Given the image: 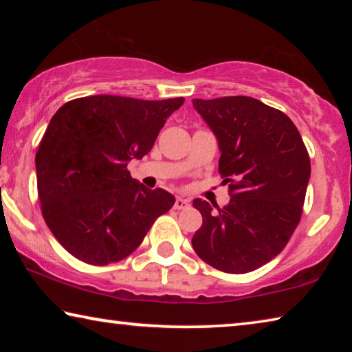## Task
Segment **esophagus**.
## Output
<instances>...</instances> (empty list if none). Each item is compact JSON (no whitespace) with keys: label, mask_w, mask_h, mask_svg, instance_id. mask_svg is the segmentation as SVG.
Instances as JSON below:
<instances>
[{"label":"esophagus","mask_w":352,"mask_h":352,"mask_svg":"<svg viewBox=\"0 0 352 352\" xmlns=\"http://www.w3.org/2000/svg\"><path fill=\"white\" fill-rule=\"evenodd\" d=\"M188 206H189V200L188 199H183V197H177L175 199V204H174L175 210H186Z\"/></svg>","instance_id":"1"}]
</instances>
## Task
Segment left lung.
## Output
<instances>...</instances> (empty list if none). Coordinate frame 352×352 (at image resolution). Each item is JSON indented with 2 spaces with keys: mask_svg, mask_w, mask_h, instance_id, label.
<instances>
[{
  "mask_svg": "<svg viewBox=\"0 0 352 352\" xmlns=\"http://www.w3.org/2000/svg\"><path fill=\"white\" fill-rule=\"evenodd\" d=\"M219 142V174L230 204L214 211L205 200L192 247L225 273H248L287 245L300 223L311 177L307 148L292 119L248 96L192 99Z\"/></svg>",
  "mask_w": 352,
  "mask_h": 352,
  "instance_id": "left-lung-1",
  "label": "left lung"
}]
</instances>
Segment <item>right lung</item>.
<instances>
[{
	"label": "right lung",
	"instance_id": "right-lung-1",
	"mask_svg": "<svg viewBox=\"0 0 352 352\" xmlns=\"http://www.w3.org/2000/svg\"><path fill=\"white\" fill-rule=\"evenodd\" d=\"M183 98L142 100L98 94L69 100L51 118L35 155L41 214L60 245L107 265L132 254L175 204L130 177Z\"/></svg>",
	"mask_w": 352,
	"mask_h": 352
}]
</instances>
